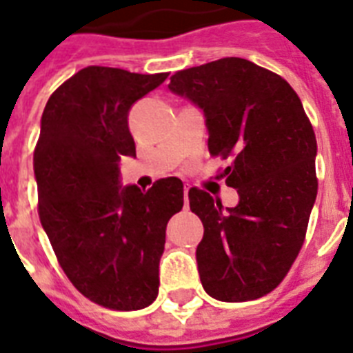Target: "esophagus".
<instances>
[{
    "label": "esophagus",
    "instance_id": "34e87169",
    "mask_svg": "<svg viewBox=\"0 0 353 353\" xmlns=\"http://www.w3.org/2000/svg\"><path fill=\"white\" fill-rule=\"evenodd\" d=\"M183 194H185V207H187V205H188V188L187 187H185Z\"/></svg>",
    "mask_w": 353,
    "mask_h": 353
}]
</instances>
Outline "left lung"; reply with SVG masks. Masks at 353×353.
<instances>
[{"mask_svg": "<svg viewBox=\"0 0 353 353\" xmlns=\"http://www.w3.org/2000/svg\"><path fill=\"white\" fill-rule=\"evenodd\" d=\"M168 88L203 110L210 155L229 161L225 183L240 196L223 210L188 190L203 223V290L223 302L268 295L299 256L317 198V139L301 99L280 74L236 57L177 71Z\"/></svg>", "mask_w": 353, "mask_h": 353, "instance_id": "1", "label": "left lung"}]
</instances>
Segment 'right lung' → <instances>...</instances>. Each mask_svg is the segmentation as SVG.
Instances as JSON below:
<instances>
[{
    "instance_id": "obj_1",
    "label": "right lung",
    "mask_w": 353,
    "mask_h": 353,
    "mask_svg": "<svg viewBox=\"0 0 353 353\" xmlns=\"http://www.w3.org/2000/svg\"><path fill=\"white\" fill-rule=\"evenodd\" d=\"M168 73L90 65L58 88L34 148L38 214L63 273L99 306L133 312L159 291L166 223L183 209V183L146 192L119 187L121 155H135L128 112Z\"/></svg>"
}]
</instances>
